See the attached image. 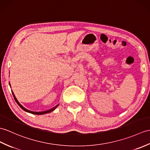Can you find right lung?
<instances>
[{
	"mask_svg": "<svg viewBox=\"0 0 150 150\" xmlns=\"http://www.w3.org/2000/svg\"><path fill=\"white\" fill-rule=\"evenodd\" d=\"M13 93V96H14V98H15V101H16V102L17 103V104H18V105L21 108H22V109L23 110H25V111H26V112H29V113H31V114L40 115V114H47V113H50V112H52V111H53L54 110H55V109H56V107H57V106L59 105V104H58V105H57L56 106H55L54 108H52V109H50V110H46V111H43V112H33V111H30V110H27V109H26L25 108H24V107H23L22 105H21V104L18 102V100H16L15 96L14 95V93Z\"/></svg>",
	"mask_w": 150,
	"mask_h": 150,
	"instance_id": "1",
	"label": "right lung"
}]
</instances>
